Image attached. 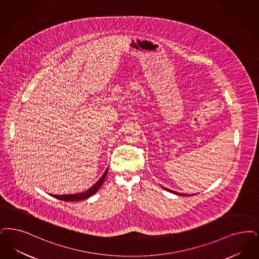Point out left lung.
<instances>
[{
  "label": "left lung",
  "instance_id": "left-lung-1",
  "mask_svg": "<svg viewBox=\"0 0 259 259\" xmlns=\"http://www.w3.org/2000/svg\"><path fill=\"white\" fill-rule=\"evenodd\" d=\"M165 190L166 191H168V192H170V193H174V194H176V195H179V196H187L186 194H180V193H176L175 191H171V190H168V189H166L165 187H163Z\"/></svg>",
  "mask_w": 259,
  "mask_h": 259
}]
</instances>
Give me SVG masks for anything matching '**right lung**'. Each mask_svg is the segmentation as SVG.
<instances>
[{
	"instance_id": "right-lung-1",
	"label": "right lung",
	"mask_w": 259,
	"mask_h": 259,
	"mask_svg": "<svg viewBox=\"0 0 259 259\" xmlns=\"http://www.w3.org/2000/svg\"><path fill=\"white\" fill-rule=\"evenodd\" d=\"M107 172H108V168L105 170L103 176L100 177V179H99L93 187H91L89 190H87L85 192L79 193V194H74V195L71 194V195H63V196H62H62H59V195H51V196L56 197V198H58V199L64 200V201H78V200L87 199L88 197L93 196V195L99 190V188L102 186L104 180H105V178H106V176H107Z\"/></svg>"
}]
</instances>
